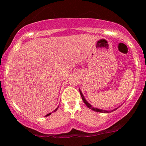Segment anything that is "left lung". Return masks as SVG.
I'll return each instance as SVG.
<instances>
[{"mask_svg":"<svg viewBox=\"0 0 146 146\" xmlns=\"http://www.w3.org/2000/svg\"><path fill=\"white\" fill-rule=\"evenodd\" d=\"M80 95H81V97H82V100H83V102H84V104H85L86 105V106L88 107V108H89L90 109H91V110H94V111H95V112H99V113H110V112H113V111H114V110H117V108H115V109H113V110H102V109H100V108H95V107H93V106H91V105H90V104L88 103V102L86 101V99H85L84 96V95H83L82 93V91H81V90H80Z\"/></svg>","mask_w":146,"mask_h":146,"instance_id":"8db88e82","label":"left lung"}]
</instances>
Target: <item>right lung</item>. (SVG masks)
<instances>
[{
	"label": "right lung",
	"instance_id": "add662e5",
	"mask_svg": "<svg viewBox=\"0 0 146 146\" xmlns=\"http://www.w3.org/2000/svg\"><path fill=\"white\" fill-rule=\"evenodd\" d=\"M58 108H56V110H53V112H56V110H58ZM51 113H48V114H47V115H46V116H45V117H47V116H48V115H51Z\"/></svg>",
	"mask_w": 146,
	"mask_h": 146
}]
</instances>
